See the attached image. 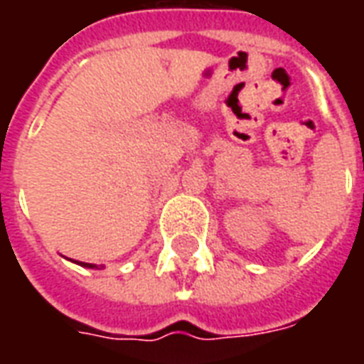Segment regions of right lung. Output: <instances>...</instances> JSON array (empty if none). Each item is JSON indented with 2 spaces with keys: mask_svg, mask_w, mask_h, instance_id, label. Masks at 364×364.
<instances>
[{
  "mask_svg": "<svg viewBox=\"0 0 364 364\" xmlns=\"http://www.w3.org/2000/svg\"><path fill=\"white\" fill-rule=\"evenodd\" d=\"M75 263H77V265H82V267H90V269L95 267L97 269V265H93V263H82V261H75Z\"/></svg>",
  "mask_w": 364,
  "mask_h": 364,
  "instance_id": "add662e5",
  "label": "right lung"
}]
</instances>
